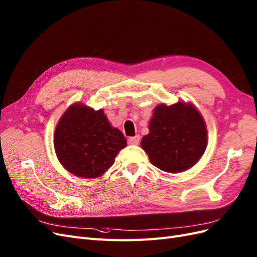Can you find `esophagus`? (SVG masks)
Listing matches in <instances>:
<instances>
[{
  "mask_svg": "<svg viewBox=\"0 0 257 257\" xmlns=\"http://www.w3.org/2000/svg\"><path fill=\"white\" fill-rule=\"evenodd\" d=\"M139 143H141V137H139L138 135L128 138V144L130 145H138Z\"/></svg>",
  "mask_w": 257,
  "mask_h": 257,
  "instance_id": "obj_1",
  "label": "esophagus"
}]
</instances>
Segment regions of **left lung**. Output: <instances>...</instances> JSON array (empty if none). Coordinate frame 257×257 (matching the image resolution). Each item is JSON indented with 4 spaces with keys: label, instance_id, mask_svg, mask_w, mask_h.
I'll return each instance as SVG.
<instances>
[{
    "label": "left lung",
    "instance_id": "left-lung-1",
    "mask_svg": "<svg viewBox=\"0 0 257 257\" xmlns=\"http://www.w3.org/2000/svg\"><path fill=\"white\" fill-rule=\"evenodd\" d=\"M207 142L206 124L195 106L178 102L154 108L149 134L143 137L142 148L155 167L176 174L196 164Z\"/></svg>",
    "mask_w": 257,
    "mask_h": 257
}]
</instances>
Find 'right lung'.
Instances as JSON below:
<instances>
[{
	"label": "right lung",
	"mask_w": 257,
	"mask_h": 257,
	"mask_svg": "<svg viewBox=\"0 0 257 257\" xmlns=\"http://www.w3.org/2000/svg\"><path fill=\"white\" fill-rule=\"evenodd\" d=\"M53 145L63 167L80 178L103 176L126 147L121 131L112 127L104 110L75 103L61 116Z\"/></svg>",
	"instance_id": "right-lung-1"
}]
</instances>
